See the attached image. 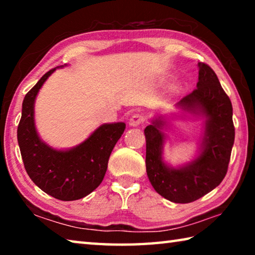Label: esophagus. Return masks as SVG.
Here are the masks:
<instances>
[{"label":"esophagus","mask_w":255,"mask_h":255,"mask_svg":"<svg viewBox=\"0 0 255 255\" xmlns=\"http://www.w3.org/2000/svg\"><path fill=\"white\" fill-rule=\"evenodd\" d=\"M143 122H144V116L140 114H136V115H133L130 119H129V126L138 127Z\"/></svg>","instance_id":"34e87169"}]
</instances>
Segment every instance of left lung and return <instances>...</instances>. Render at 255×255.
<instances>
[{
  "label": "left lung",
  "mask_w": 255,
  "mask_h": 255,
  "mask_svg": "<svg viewBox=\"0 0 255 255\" xmlns=\"http://www.w3.org/2000/svg\"><path fill=\"white\" fill-rule=\"evenodd\" d=\"M197 89L176 103L180 118L204 119L199 147L191 161L172 166L163 157L166 130L175 114L156 115L145 128L146 172L158 195L175 204H188L214 190L225 178L234 145L233 107L217 75L198 63Z\"/></svg>",
  "instance_id": "left-lung-1"
}]
</instances>
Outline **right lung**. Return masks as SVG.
I'll list each match as a JSON object with an SVG mask.
<instances>
[{
	"label": "right lung",
	"mask_w": 255,
	"mask_h": 255,
	"mask_svg": "<svg viewBox=\"0 0 255 255\" xmlns=\"http://www.w3.org/2000/svg\"><path fill=\"white\" fill-rule=\"evenodd\" d=\"M57 66L25 94L18 126V143L30 179L47 195L63 201L79 200L102 182L110 154L124 133L125 123L102 124L81 144L54 148L41 139L34 123V103L42 85Z\"/></svg>",
	"instance_id": "right-lung-1"
}]
</instances>
